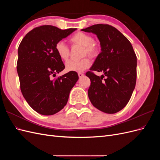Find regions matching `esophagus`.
Returning a JSON list of instances; mask_svg holds the SVG:
<instances>
[{
  "instance_id": "obj_1",
  "label": "esophagus",
  "mask_w": 160,
  "mask_h": 160,
  "mask_svg": "<svg viewBox=\"0 0 160 160\" xmlns=\"http://www.w3.org/2000/svg\"><path fill=\"white\" fill-rule=\"evenodd\" d=\"M78 75H79V77H80V78H81V77H83L84 76V74H83V73H82V72H79V73H78Z\"/></svg>"
}]
</instances>
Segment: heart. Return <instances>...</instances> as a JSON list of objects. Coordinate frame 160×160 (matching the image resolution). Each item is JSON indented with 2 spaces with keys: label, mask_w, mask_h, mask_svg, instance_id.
Here are the masks:
<instances>
[{
  "label": "heart",
  "mask_w": 160,
  "mask_h": 160,
  "mask_svg": "<svg viewBox=\"0 0 160 160\" xmlns=\"http://www.w3.org/2000/svg\"><path fill=\"white\" fill-rule=\"evenodd\" d=\"M69 42L72 46L80 45L83 47L82 56L88 55L91 58H96L99 54L100 47L98 42L93 41V37L83 32H78L72 35L69 38ZM55 51L60 59L67 61L70 56V49L65 43L60 41L55 44ZM91 65L89 58L85 57L79 61H69L66 63L67 71L81 72L89 68Z\"/></svg>",
  "instance_id": "obj_1"
}]
</instances>
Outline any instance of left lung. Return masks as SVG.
Segmentation results:
<instances>
[{
    "mask_svg": "<svg viewBox=\"0 0 160 160\" xmlns=\"http://www.w3.org/2000/svg\"><path fill=\"white\" fill-rule=\"evenodd\" d=\"M81 31L93 32L100 41L101 52L90 71L88 96L95 108L106 113H115L128 104L137 78V57L128 38L114 27L98 24ZM93 71L103 72L100 78Z\"/></svg>",
    "mask_w": 160,
    "mask_h": 160,
    "instance_id": "obj_1",
    "label": "left lung"
}]
</instances>
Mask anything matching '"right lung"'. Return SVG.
Wrapping results in <instances>:
<instances>
[{"mask_svg": "<svg viewBox=\"0 0 160 160\" xmlns=\"http://www.w3.org/2000/svg\"><path fill=\"white\" fill-rule=\"evenodd\" d=\"M75 30H62L52 25L37 27L19 45L17 70L21 91L28 104L41 115L55 114L63 108L79 79L73 71L52 79L65 67L55 51V44Z\"/></svg>", "mask_w": 160, "mask_h": 160, "instance_id": "add662e5", "label": "right lung"}]
</instances>
